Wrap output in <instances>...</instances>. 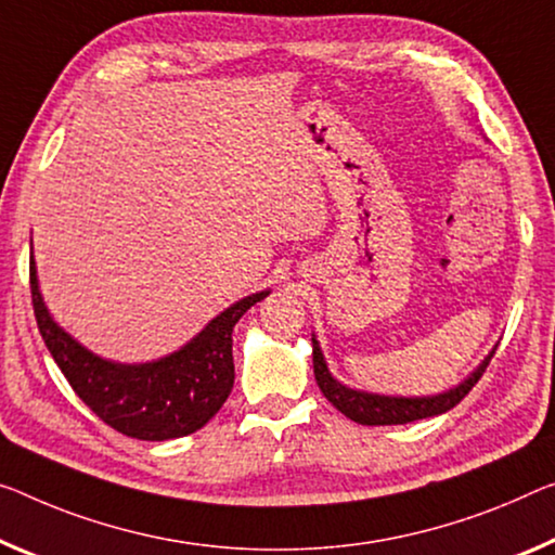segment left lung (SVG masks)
<instances>
[{"instance_id":"8db88e82","label":"left lung","mask_w":555,"mask_h":555,"mask_svg":"<svg viewBox=\"0 0 555 555\" xmlns=\"http://www.w3.org/2000/svg\"><path fill=\"white\" fill-rule=\"evenodd\" d=\"M496 347L491 349L489 354L483 357L481 364L464 377L459 385L449 387L439 395H426V397H399V395H377V391H364L347 387L343 382L332 377L325 354H322V347L318 337L312 335V366H314V379H318V387L322 395L327 397L332 406H337L347 420L364 426H385V424H409L416 420H426V416L444 414L449 409H454L462 399L472 391V387L479 382V377L486 370V364L491 362Z\"/></svg>"}]
</instances>
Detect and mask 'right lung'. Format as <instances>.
<instances>
[{"instance_id":"1","label":"right lung","mask_w":555,"mask_h":555,"mask_svg":"<svg viewBox=\"0 0 555 555\" xmlns=\"http://www.w3.org/2000/svg\"><path fill=\"white\" fill-rule=\"evenodd\" d=\"M29 283L39 332L72 389L111 429L143 441L189 437L216 416L235 379V322L270 295V289H260L243 297L216 314L176 352L129 364L91 352L51 318L39 289L34 253Z\"/></svg>"}]
</instances>
